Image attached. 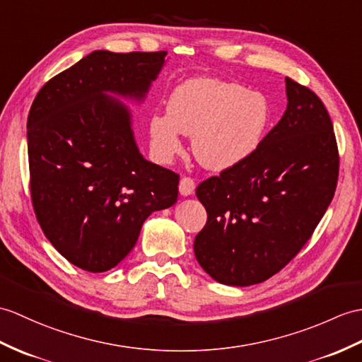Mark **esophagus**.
Returning <instances> with one entry per match:
<instances>
[{"label": "esophagus", "instance_id": "esophagus-1", "mask_svg": "<svg viewBox=\"0 0 362 362\" xmlns=\"http://www.w3.org/2000/svg\"><path fill=\"white\" fill-rule=\"evenodd\" d=\"M194 189H196V182L192 180V179H189V177H182L180 179V182H179V191H180V194L182 196H191L192 192H194Z\"/></svg>", "mask_w": 362, "mask_h": 362}]
</instances>
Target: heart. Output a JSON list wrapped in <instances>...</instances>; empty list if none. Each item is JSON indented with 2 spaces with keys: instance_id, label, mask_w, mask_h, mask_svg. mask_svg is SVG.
Returning <instances> with one entry per match:
<instances>
[{
  "instance_id": "heart-1",
  "label": "heart",
  "mask_w": 362,
  "mask_h": 362,
  "mask_svg": "<svg viewBox=\"0 0 362 362\" xmlns=\"http://www.w3.org/2000/svg\"><path fill=\"white\" fill-rule=\"evenodd\" d=\"M270 105L260 92L211 77L183 81L168 98L166 112L149 119L154 156L171 162L189 136L192 154L209 171H225L242 163L262 141Z\"/></svg>"
}]
</instances>
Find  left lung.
I'll list each match as a JSON object with an SVG mask.
<instances>
[{
    "label": "left lung",
    "mask_w": 362,
    "mask_h": 362,
    "mask_svg": "<svg viewBox=\"0 0 362 362\" xmlns=\"http://www.w3.org/2000/svg\"><path fill=\"white\" fill-rule=\"evenodd\" d=\"M287 109L247 160L202 182L208 219L194 255L214 281H267L312 236L333 199L339 157L330 115L305 86L285 78Z\"/></svg>",
    "instance_id": "left-lung-1"
}]
</instances>
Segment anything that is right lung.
I'll list each match as a JSON object with an SVG mask.
<instances>
[{
    "mask_svg": "<svg viewBox=\"0 0 362 362\" xmlns=\"http://www.w3.org/2000/svg\"><path fill=\"white\" fill-rule=\"evenodd\" d=\"M166 52L94 50L40 89L28 117L30 194L46 238L90 273L119 265L143 222L177 202L179 175L146 160L132 114Z\"/></svg>",
    "mask_w": 362,
    "mask_h": 362,
    "instance_id": "obj_1",
    "label": "right lung"
}]
</instances>
